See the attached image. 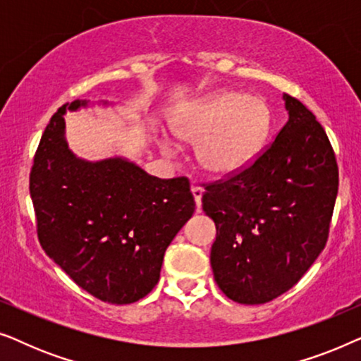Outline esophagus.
<instances>
[{"instance_id":"obj_1","label":"esophagus","mask_w":361,"mask_h":361,"mask_svg":"<svg viewBox=\"0 0 361 361\" xmlns=\"http://www.w3.org/2000/svg\"><path fill=\"white\" fill-rule=\"evenodd\" d=\"M192 194H194L197 210H200V207H202V194H204V189H202V187H199V185H192Z\"/></svg>"}]
</instances>
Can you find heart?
I'll list each match as a JSON object with an SVG mask.
<instances>
[{"label": "heart", "instance_id": "obj_1", "mask_svg": "<svg viewBox=\"0 0 361 361\" xmlns=\"http://www.w3.org/2000/svg\"><path fill=\"white\" fill-rule=\"evenodd\" d=\"M268 130V105L243 92L212 93L190 103L172 121L176 136L197 141V161L215 176L233 174L248 166Z\"/></svg>", "mask_w": 361, "mask_h": 361}]
</instances>
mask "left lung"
Segmentation results:
<instances>
[{
    "mask_svg": "<svg viewBox=\"0 0 361 361\" xmlns=\"http://www.w3.org/2000/svg\"><path fill=\"white\" fill-rule=\"evenodd\" d=\"M289 120L274 141L225 179L204 184L215 221V283L238 304H264L302 278L329 240L338 166L314 113L284 93Z\"/></svg>",
    "mask_w": 361,
    "mask_h": 361,
    "instance_id": "1",
    "label": "left lung"
}]
</instances>
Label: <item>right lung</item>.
I'll return each instance as SVG.
<instances>
[{"label": "right lung", "instance_id": "obj_1", "mask_svg": "<svg viewBox=\"0 0 361 361\" xmlns=\"http://www.w3.org/2000/svg\"><path fill=\"white\" fill-rule=\"evenodd\" d=\"M66 103L39 142L29 192L37 238L75 284L110 304H131L159 281L166 248L195 210L187 177L159 179L120 157L87 162L63 137Z\"/></svg>", "mask_w": 361, "mask_h": 361}]
</instances>
